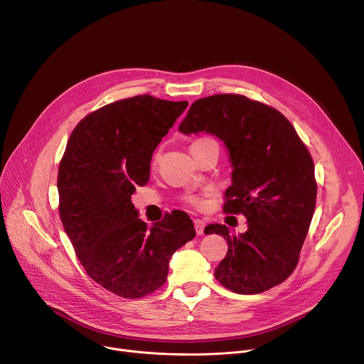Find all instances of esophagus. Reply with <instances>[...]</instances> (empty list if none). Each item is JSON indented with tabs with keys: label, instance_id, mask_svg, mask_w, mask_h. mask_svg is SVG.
Here are the masks:
<instances>
[{
	"label": "esophagus",
	"instance_id": "34e87169",
	"mask_svg": "<svg viewBox=\"0 0 364 364\" xmlns=\"http://www.w3.org/2000/svg\"><path fill=\"white\" fill-rule=\"evenodd\" d=\"M205 227H206V224H205L202 220H195V230H196V234H198V235H202V234H203Z\"/></svg>",
	"mask_w": 364,
	"mask_h": 364
}]
</instances>
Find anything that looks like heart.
<instances>
[{"instance_id":"1","label":"heart","mask_w":364,"mask_h":364,"mask_svg":"<svg viewBox=\"0 0 364 364\" xmlns=\"http://www.w3.org/2000/svg\"><path fill=\"white\" fill-rule=\"evenodd\" d=\"M208 143H216L213 139H209V137H205V139H199V140H196V141H193L191 143V148H195V146H202V144H208ZM187 202L188 203H191V205H195V206H199L200 205V200L196 198V196H187Z\"/></svg>"}]
</instances>
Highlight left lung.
<instances>
[{
  "mask_svg": "<svg viewBox=\"0 0 364 364\" xmlns=\"http://www.w3.org/2000/svg\"><path fill=\"white\" fill-rule=\"evenodd\" d=\"M178 130L224 141L232 166L224 210L247 218V231L238 235L221 224L205 228L228 245L215 278L237 294L285 281L297 266L318 193L313 159L291 123L275 108L223 93L193 102Z\"/></svg>",
  "mask_w": 364,
  "mask_h": 364,
  "instance_id": "8db88e82",
  "label": "left lung"
}]
</instances>
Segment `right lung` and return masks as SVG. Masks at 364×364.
Returning <instances> with one entry per match:
<instances>
[{
	"mask_svg": "<svg viewBox=\"0 0 364 364\" xmlns=\"http://www.w3.org/2000/svg\"><path fill=\"white\" fill-rule=\"evenodd\" d=\"M187 105L149 95L121 100L86 115L67 141L57 181L63 227L87 275L119 297L164 285L169 259L196 235L184 212L148 228L130 200Z\"/></svg>",
	"mask_w": 364,
	"mask_h": 364,
	"instance_id": "add662e5",
	"label": "right lung"
}]
</instances>
